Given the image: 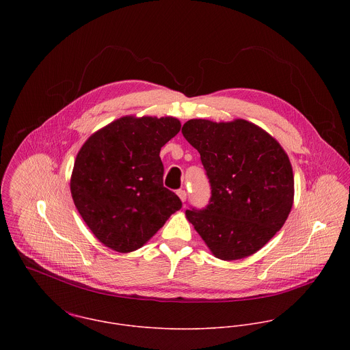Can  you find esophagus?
<instances>
[{
	"label": "esophagus",
	"instance_id": "34e87169",
	"mask_svg": "<svg viewBox=\"0 0 350 350\" xmlns=\"http://www.w3.org/2000/svg\"><path fill=\"white\" fill-rule=\"evenodd\" d=\"M176 194L179 196V198H180L182 202H186V200H187V196H189V194H187V191H186V190H182V189H180V190H178V193H176Z\"/></svg>",
	"mask_w": 350,
	"mask_h": 350
}]
</instances>
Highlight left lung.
I'll return each mask as SVG.
<instances>
[{"label":"left lung","mask_w":350,"mask_h":350,"mask_svg":"<svg viewBox=\"0 0 350 350\" xmlns=\"http://www.w3.org/2000/svg\"><path fill=\"white\" fill-rule=\"evenodd\" d=\"M185 139L200 152L210 200L186 210L203 241L221 260H239L262 248L284 225L294 200L287 153L245 120H190Z\"/></svg>","instance_id":"8db88e82"}]
</instances>
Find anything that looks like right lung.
Segmentation results:
<instances>
[{
    "instance_id": "1",
    "label": "right lung",
    "mask_w": 350,
    "mask_h": 350,
    "mask_svg": "<svg viewBox=\"0 0 350 350\" xmlns=\"http://www.w3.org/2000/svg\"><path fill=\"white\" fill-rule=\"evenodd\" d=\"M180 131L172 117H122L94 133L78 152L74 203L102 244L139 250L182 207L163 186L161 147Z\"/></svg>"
}]
</instances>
